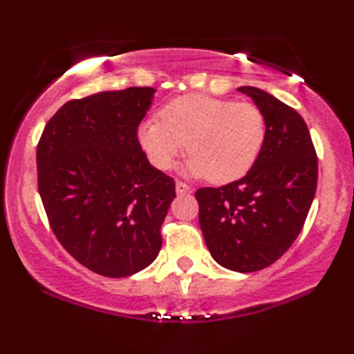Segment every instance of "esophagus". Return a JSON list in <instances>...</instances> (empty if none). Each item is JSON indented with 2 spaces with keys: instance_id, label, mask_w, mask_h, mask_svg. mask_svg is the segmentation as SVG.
Wrapping results in <instances>:
<instances>
[{
  "instance_id": "34e87169",
  "label": "esophagus",
  "mask_w": 354,
  "mask_h": 354,
  "mask_svg": "<svg viewBox=\"0 0 354 354\" xmlns=\"http://www.w3.org/2000/svg\"><path fill=\"white\" fill-rule=\"evenodd\" d=\"M176 193L178 194H189L191 193V188H189L188 185H185V183L176 181Z\"/></svg>"
}]
</instances>
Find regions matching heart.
Here are the masks:
<instances>
[{"instance_id":"b5f03b06","label":"heart","mask_w":354,"mask_h":354,"mask_svg":"<svg viewBox=\"0 0 354 354\" xmlns=\"http://www.w3.org/2000/svg\"><path fill=\"white\" fill-rule=\"evenodd\" d=\"M148 118L136 130L140 147L158 169H169L188 143L185 171L209 181L231 183L245 176L266 142V118L252 104L211 95H185Z\"/></svg>"}]
</instances>
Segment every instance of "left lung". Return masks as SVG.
<instances>
[{"mask_svg": "<svg viewBox=\"0 0 354 354\" xmlns=\"http://www.w3.org/2000/svg\"><path fill=\"white\" fill-rule=\"evenodd\" d=\"M266 118V142L241 180L196 191L199 225L216 262L234 272L266 269L287 252L308 216L318 160L297 110L257 87H239Z\"/></svg>", "mask_w": 354, "mask_h": 354, "instance_id": "8db88e82", "label": "left lung"}]
</instances>
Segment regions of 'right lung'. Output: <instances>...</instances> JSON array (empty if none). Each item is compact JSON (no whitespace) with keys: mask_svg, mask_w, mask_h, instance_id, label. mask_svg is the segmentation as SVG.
Instances as JSON below:
<instances>
[{"mask_svg":"<svg viewBox=\"0 0 354 354\" xmlns=\"http://www.w3.org/2000/svg\"><path fill=\"white\" fill-rule=\"evenodd\" d=\"M155 92L130 87L67 102L37 145V188L55 237L104 277L133 275L158 257L176 196L136 138Z\"/></svg>","mask_w":354,"mask_h":354,"instance_id":"1","label":"right lung"}]
</instances>
